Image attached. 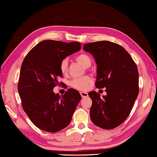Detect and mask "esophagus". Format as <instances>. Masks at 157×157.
Segmentation results:
<instances>
[{
  "label": "esophagus",
  "mask_w": 157,
  "mask_h": 157,
  "mask_svg": "<svg viewBox=\"0 0 157 157\" xmlns=\"http://www.w3.org/2000/svg\"><path fill=\"white\" fill-rule=\"evenodd\" d=\"M80 94H81L82 98H86V97H87V96H88V93L87 92H80Z\"/></svg>",
  "instance_id": "34e87169"
}]
</instances>
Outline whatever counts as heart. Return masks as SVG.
I'll return each instance as SVG.
<instances>
[{
    "mask_svg": "<svg viewBox=\"0 0 157 157\" xmlns=\"http://www.w3.org/2000/svg\"><path fill=\"white\" fill-rule=\"evenodd\" d=\"M75 61L85 68H88L92 64V59L88 54L81 53L75 56ZM60 71L63 75H66L68 71V61L67 59H63L59 65ZM92 80L90 76L85 75L82 78H74L70 82L72 88L81 91H86L92 85Z\"/></svg>",
    "mask_w": 157,
    "mask_h": 157,
    "instance_id": "heart-1",
    "label": "heart"
}]
</instances>
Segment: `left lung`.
<instances>
[{
	"mask_svg": "<svg viewBox=\"0 0 157 157\" xmlns=\"http://www.w3.org/2000/svg\"><path fill=\"white\" fill-rule=\"evenodd\" d=\"M97 65L96 87L105 88L106 96L88 93L92 105L91 121L105 129L118 127L129 116L139 93L138 71L126 50L116 43L99 41L84 44Z\"/></svg>",
	"mask_w": 157,
	"mask_h": 157,
	"instance_id": "obj_1",
	"label": "left lung"
}]
</instances>
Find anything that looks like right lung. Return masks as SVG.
I'll list each match as a JSON object with an SVG mask.
<instances>
[{"instance_id":"1","label":"right lung","mask_w":157,"mask_h":157,"mask_svg":"<svg viewBox=\"0 0 157 157\" xmlns=\"http://www.w3.org/2000/svg\"><path fill=\"white\" fill-rule=\"evenodd\" d=\"M79 50V42L48 40L38 43L23 60L17 86L22 107L43 131L55 133L68 126L80 101L82 96L75 89H68L62 96L52 91L63 77L60 63Z\"/></svg>"}]
</instances>
